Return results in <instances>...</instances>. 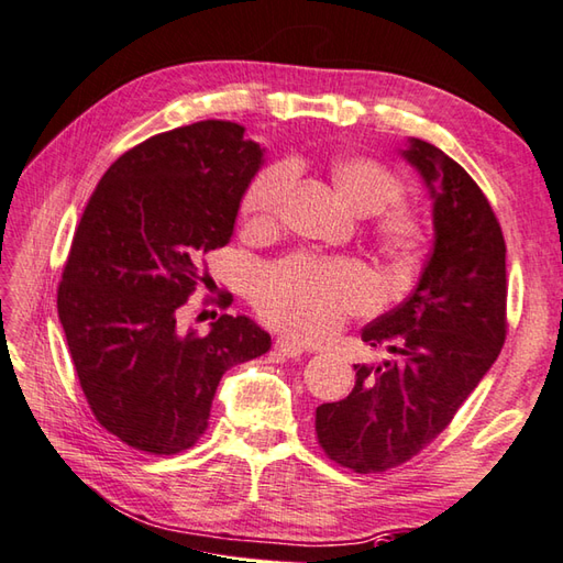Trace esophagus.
Here are the masks:
<instances>
[{
    "label": "esophagus",
    "mask_w": 563,
    "mask_h": 563,
    "mask_svg": "<svg viewBox=\"0 0 563 563\" xmlns=\"http://www.w3.org/2000/svg\"><path fill=\"white\" fill-rule=\"evenodd\" d=\"M275 351H278L280 356L295 358V356H300L302 351H307V346L302 344V341H297L292 336H278V339H275Z\"/></svg>",
    "instance_id": "esophagus-1"
}]
</instances>
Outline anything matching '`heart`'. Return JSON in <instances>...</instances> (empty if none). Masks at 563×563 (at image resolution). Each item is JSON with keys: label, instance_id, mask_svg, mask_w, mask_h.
<instances>
[{"label": "heart", "instance_id": "1", "mask_svg": "<svg viewBox=\"0 0 563 563\" xmlns=\"http://www.w3.org/2000/svg\"><path fill=\"white\" fill-rule=\"evenodd\" d=\"M297 178L292 161H275L253 175L241 197V212L253 229H273L285 195ZM339 195L358 214H371L368 239L398 268H412L429 244V222L420 207L405 200V180L390 165L368 156L332 163ZM378 283L356 261L317 258L307 253L280 258L258 273L253 305L266 322L307 339L332 334L346 317L378 302Z\"/></svg>", "mask_w": 563, "mask_h": 563}]
</instances>
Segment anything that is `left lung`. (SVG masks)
<instances>
[{
	"label": "left lung",
	"mask_w": 563,
	"mask_h": 563,
	"mask_svg": "<svg viewBox=\"0 0 563 563\" xmlns=\"http://www.w3.org/2000/svg\"><path fill=\"white\" fill-rule=\"evenodd\" d=\"M405 158L434 197V249L412 295L361 332L393 358L354 366V390L314 417L327 459L356 473L395 468L432 444L508 334L505 239L488 197L432 143L412 139Z\"/></svg>",
	"instance_id": "1"
}]
</instances>
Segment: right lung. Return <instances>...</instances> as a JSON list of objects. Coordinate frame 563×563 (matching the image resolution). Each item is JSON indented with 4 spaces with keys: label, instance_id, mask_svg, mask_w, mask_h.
<instances>
[{
    "label": "right lung",
    "instance_id": "add662e5",
    "mask_svg": "<svg viewBox=\"0 0 563 563\" xmlns=\"http://www.w3.org/2000/svg\"><path fill=\"white\" fill-rule=\"evenodd\" d=\"M261 156L231 121L163 131L109 165L75 229L58 285L63 332L95 420L139 451L195 446L224 373L271 349L249 317L222 314L209 334L178 329L209 280L205 253L234 234ZM214 302L229 307L231 292Z\"/></svg>",
    "mask_w": 563,
    "mask_h": 563
}]
</instances>
